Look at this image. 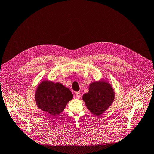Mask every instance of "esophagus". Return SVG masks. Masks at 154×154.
<instances>
[{
	"instance_id": "esophagus-1",
	"label": "esophagus",
	"mask_w": 154,
	"mask_h": 154,
	"mask_svg": "<svg viewBox=\"0 0 154 154\" xmlns=\"http://www.w3.org/2000/svg\"><path fill=\"white\" fill-rule=\"evenodd\" d=\"M75 95H76V97L78 98H81V94L80 92H76L75 93Z\"/></svg>"
}]
</instances>
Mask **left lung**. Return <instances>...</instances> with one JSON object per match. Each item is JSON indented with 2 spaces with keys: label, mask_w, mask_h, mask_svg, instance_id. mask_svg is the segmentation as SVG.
Instances as JSON below:
<instances>
[{
  "label": "left lung",
  "mask_w": 154,
  "mask_h": 154,
  "mask_svg": "<svg viewBox=\"0 0 154 154\" xmlns=\"http://www.w3.org/2000/svg\"><path fill=\"white\" fill-rule=\"evenodd\" d=\"M114 96L112 86L103 81L91 84L89 92L84 94L82 99L90 112L99 116L111 105Z\"/></svg>",
  "instance_id": "8db88e82"
}]
</instances>
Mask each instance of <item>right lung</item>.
Returning <instances> with one entry per match:
<instances>
[{
  "label": "right lung",
  "instance_id": "obj_1",
  "mask_svg": "<svg viewBox=\"0 0 154 154\" xmlns=\"http://www.w3.org/2000/svg\"><path fill=\"white\" fill-rule=\"evenodd\" d=\"M73 98L70 90L59 83L45 81L35 93L36 105L41 110L52 115H59Z\"/></svg>",
  "mask_w": 154,
  "mask_h": 154
}]
</instances>
